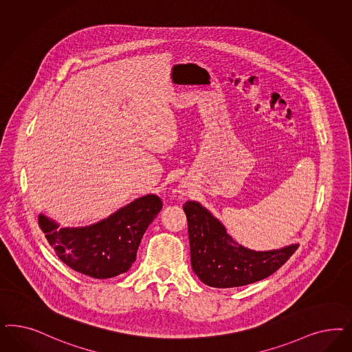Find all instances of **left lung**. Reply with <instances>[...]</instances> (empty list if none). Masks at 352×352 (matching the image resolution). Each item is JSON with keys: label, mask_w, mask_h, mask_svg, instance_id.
<instances>
[{"label": "left lung", "mask_w": 352, "mask_h": 352, "mask_svg": "<svg viewBox=\"0 0 352 352\" xmlns=\"http://www.w3.org/2000/svg\"><path fill=\"white\" fill-rule=\"evenodd\" d=\"M188 219L190 261L194 273L212 287H237L261 281L283 267L298 243L272 251L245 249L198 202L184 204Z\"/></svg>", "instance_id": "left-lung-1"}]
</instances>
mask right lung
I'll use <instances>...</instances> for the list:
<instances>
[{
    "instance_id": "right-lung-1",
    "label": "right lung",
    "mask_w": 352,
    "mask_h": 352,
    "mask_svg": "<svg viewBox=\"0 0 352 352\" xmlns=\"http://www.w3.org/2000/svg\"><path fill=\"white\" fill-rule=\"evenodd\" d=\"M160 210L162 201L148 194L91 227L59 229L44 215L38 216V226L58 258L69 268L104 280L132 267L141 239Z\"/></svg>"
}]
</instances>
